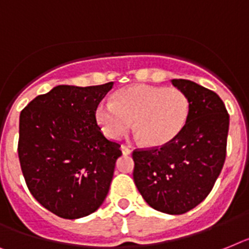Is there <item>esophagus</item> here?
I'll return each mask as SVG.
<instances>
[{
	"mask_svg": "<svg viewBox=\"0 0 249 249\" xmlns=\"http://www.w3.org/2000/svg\"><path fill=\"white\" fill-rule=\"evenodd\" d=\"M121 152H123V154H125V156H128V154L131 153V148L128 147V145H121Z\"/></svg>",
	"mask_w": 249,
	"mask_h": 249,
	"instance_id": "esophagus-1",
	"label": "esophagus"
}]
</instances>
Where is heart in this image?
<instances>
[{
    "instance_id": "obj_1",
    "label": "heart",
    "mask_w": 249,
    "mask_h": 249,
    "mask_svg": "<svg viewBox=\"0 0 249 249\" xmlns=\"http://www.w3.org/2000/svg\"><path fill=\"white\" fill-rule=\"evenodd\" d=\"M190 101L176 87L134 85L112 96L111 104H101L96 118L110 139H119L131 128L150 148L164 147L181 134L189 120Z\"/></svg>"
}]
</instances>
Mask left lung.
Segmentation results:
<instances>
[{
    "mask_svg": "<svg viewBox=\"0 0 249 249\" xmlns=\"http://www.w3.org/2000/svg\"><path fill=\"white\" fill-rule=\"evenodd\" d=\"M172 85L189 99V120L170 144L133 152V178L148 205L179 215L199 205L220 175L229 114L210 89L189 79H172Z\"/></svg>",
    "mask_w": 249,
    "mask_h": 249,
    "instance_id": "1",
    "label": "left lung"
}]
</instances>
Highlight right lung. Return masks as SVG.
<instances>
[{
    "label": "right lung",
    "instance_id": "1",
    "mask_svg": "<svg viewBox=\"0 0 249 249\" xmlns=\"http://www.w3.org/2000/svg\"><path fill=\"white\" fill-rule=\"evenodd\" d=\"M114 82L60 85L20 114L18 160L36 201L64 219L92 214L107 195L120 144L106 139L96 110Z\"/></svg>",
    "mask_w": 249,
    "mask_h": 249
}]
</instances>
